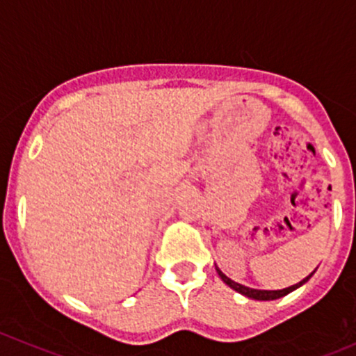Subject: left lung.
Returning <instances> with one entry per match:
<instances>
[{"instance_id":"left-lung-1","label":"left lung","mask_w":356,"mask_h":356,"mask_svg":"<svg viewBox=\"0 0 356 356\" xmlns=\"http://www.w3.org/2000/svg\"><path fill=\"white\" fill-rule=\"evenodd\" d=\"M215 268H217V274L220 275V279H222V281L225 282V284L229 286V288H232L234 291H238V293L245 294V296H248V298H253V300H260V301L277 300V298L286 296V294L291 293V291H294L296 288H300V286H303L305 282H307L308 279H310L312 275H314V272H312V274H310V275H307V277H305L303 281H300V282H298V284L289 286V288L277 289V291H267V289H253V288H248V286L239 284V282H234V281H232V279H229L227 275H225L224 272H222L220 268H218V267H215Z\"/></svg>"}]
</instances>
